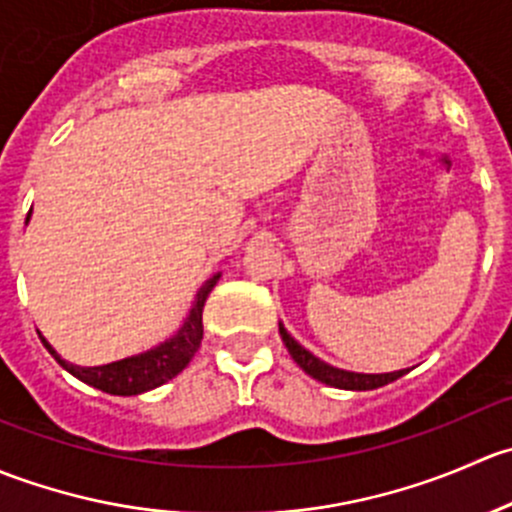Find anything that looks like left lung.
Listing matches in <instances>:
<instances>
[{"mask_svg":"<svg viewBox=\"0 0 512 512\" xmlns=\"http://www.w3.org/2000/svg\"><path fill=\"white\" fill-rule=\"evenodd\" d=\"M280 334H282V342H285L287 352L292 354V359L307 371L312 379L322 381L327 386H337V389H347V391H369V389H379V386L391 384V381L401 379L409 369H401V371H391V374H354V371H344L337 369V366H329L324 364L322 359H317L314 354H309L307 349L299 347L292 337L287 334V329L280 324Z\"/></svg>","mask_w":512,"mask_h":512,"instance_id":"1","label":"left lung"}]
</instances>
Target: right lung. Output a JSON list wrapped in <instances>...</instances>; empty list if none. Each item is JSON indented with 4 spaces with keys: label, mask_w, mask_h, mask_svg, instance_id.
<instances>
[{
    "label": "right lung",
    "mask_w": 512,
    "mask_h": 512,
    "mask_svg": "<svg viewBox=\"0 0 512 512\" xmlns=\"http://www.w3.org/2000/svg\"><path fill=\"white\" fill-rule=\"evenodd\" d=\"M220 275H213L203 287H200L198 297H195L193 309H190L188 319L180 327V332L173 339L163 342L160 347L151 349L146 354L131 356V359L113 361V364L103 366H74L69 361L61 359L59 354L51 349V344L41 337L44 347L54 354V359L64 366L69 374L81 379L84 384L94 386V389L106 391V394L116 396H136L143 391H151L156 386L165 384L168 379L178 376L185 366L190 364L195 352H198L200 342H203V307L208 294L218 285Z\"/></svg>",
    "instance_id": "add662e5"
}]
</instances>
